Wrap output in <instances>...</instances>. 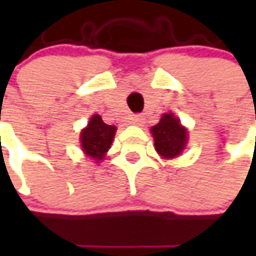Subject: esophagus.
<instances>
[{"label":"esophagus","mask_w":256,"mask_h":256,"mask_svg":"<svg viewBox=\"0 0 256 256\" xmlns=\"http://www.w3.org/2000/svg\"><path fill=\"white\" fill-rule=\"evenodd\" d=\"M132 124L134 125H141V124H142V116H141V115H135V116H132Z\"/></svg>","instance_id":"obj_1"}]
</instances>
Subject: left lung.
Masks as SVG:
<instances>
[{
  "instance_id": "1",
  "label": "left lung",
  "mask_w": 256,
  "mask_h": 256,
  "mask_svg": "<svg viewBox=\"0 0 256 256\" xmlns=\"http://www.w3.org/2000/svg\"><path fill=\"white\" fill-rule=\"evenodd\" d=\"M155 151L162 158L172 160L181 155L188 142V132L172 112L164 114L160 122L151 128Z\"/></svg>"
}]
</instances>
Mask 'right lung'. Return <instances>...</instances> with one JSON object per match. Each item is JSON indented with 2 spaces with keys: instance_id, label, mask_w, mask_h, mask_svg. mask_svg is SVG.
Listing matches in <instances>:
<instances>
[{
  "instance_id": "right-lung-1",
  "label": "right lung",
  "mask_w": 256,
  "mask_h": 256,
  "mask_svg": "<svg viewBox=\"0 0 256 256\" xmlns=\"http://www.w3.org/2000/svg\"><path fill=\"white\" fill-rule=\"evenodd\" d=\"M116 128L102 121L100 115H92L88 125L81 131V148L86 156H91L95 162L102 161L105 154L111 148Z\"/></svg>"
}]
</instances>
